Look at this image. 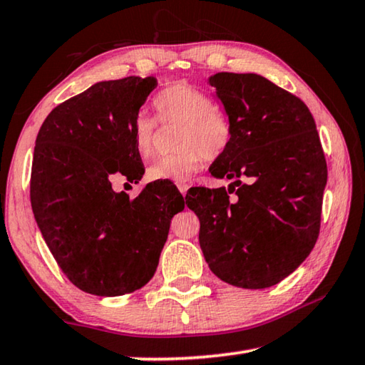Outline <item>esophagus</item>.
Segmentation results:
<instances>
[{
  "label": "esophagus",
  "instance_id": "obj_1",
  "mask_svg": "<svg viewBox=\"0 0 365 365\" xmlns=\"http://www.w3.org/2000/svg\"><path fill=\"white\" fill-rule=\"evenodd\" d=\"M177 188L180 190L182 195H187V190H188V185L187 183H177Z\"/></svg>",
  "mask_w": 365,
  "mask_h": 365
}]
</instances>
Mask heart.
Listing matches in <instances>:
<instances>
[{
    "label": "heart",
    "mask_w": 365,
    "mask_h": 365,
    "mask_svg": "<svg viewBox=\"0 0 365 365\" xmlns=\"http://www.w3.org/2000/svg\"><path fill=\"white\" fill-rule=\"evenodd\" d=\"M158 114L165 122L182 123L174 154L158 159L148 169V178L154 182L185 183L200 169L205 158L215 159L224 153L232 140L230 120L215 109L211 96L196 86L177 82L160 91L154 100ZM156 122L140 113L133 122V145L140 156L154 153Z\"/></svg>",
    "instance_id": "b5f03b06"
}]
</instances>
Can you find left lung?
<instances>
[{"label": "left lung", "instance_id": "1", "mask_svg": "<svg viewBox=\"0 0 365 365\" xmlns=\"http://www.w3.org/2000/svg\"><path fill=\"white\" fill-rule=\"evenodd\" d=\"M207 82L232 125L230 145L209 172L233 182L185 196L200 219V246L220 280L274 287L319 237L327 163L316 122L299 98L257 73L219 72Z\"/></svg>", "mask_w": 365, "mask_h": 365}]
</instances>
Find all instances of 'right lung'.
I'll return each mask as SVG.
<instances>
[{
  "label": "right lung",
  "mask_w": 365,
  "mask_h": 365,
  "mask_svg": "<svg viewBox=\"0 0 365 365\" xmlns=\"http://www.w3.org/2000/svg\"><path fill=\"white\" fill-rule=\"evenodd\" d=\"M154 77L91 85L54 108L35 140L30 201L51 255L73 285L96 296L133 293L153 279L170 220L185 200L153 182L130 200L115 177L138 183L143 163L133 122Z\"/></svg>",
  "instance_id": "right-lung-1"
}]
</instances>
